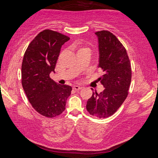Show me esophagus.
<instances>
[{"instance_id": "obj_1", "label": "esophagus", "mask_w": 158, "mask_h": 158, "mask_svg": "<svg viewBox=\"0 0 158 158\" xmlns=\"http://www.w3.org/2000/svg\"><path fill=\"white\" fill-rule=\"evenodd\" d=\"M81 89H82V87H80L78 85H74L73 86V89L76 90V91H78V90Z\"/></svg>"}]
</instances>
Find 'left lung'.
I'll list each match as a JSON object with an SVG mask.
<instances>
[{
    "mask_svg": "<svg viewBox=\"0 0 158 158\" xmlns=\"http://www.w3.org/2000/svg\"><path fill=\"white\" fill-rule=\"evenodd\" d=\"M95 34L99 40V68L103 73L99 81L105 89L99 94L93 92L86 108L90 115L106 118L114 114L127 97L131 68L126 49L115 35L108 31Z\"/></svg>",
    "mask_w": 158,
    "mask_h": 158,
    "instance_id": "obj_1",
    "label": "left lung"
}]
</instances>
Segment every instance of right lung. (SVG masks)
<instances>
[{
  "label": "right lung",
  "mask_w": 158,
  "mask_h": 158,
  "mask_svg": "<svg viewBox=\"0 0 158 158\" xmlns=\"http://www.w3.org/2000/svg\"><path fill=\"white\" fill-rule=\"evenodd\" d=\"M70 39L49 29L35 36L26 50L22 64V85L28 100L38 113L55 118L63 113L72 87L50 78L61 46Z\"/></svg>",
  "instance_id": "add662e5"
}]
</instances>
